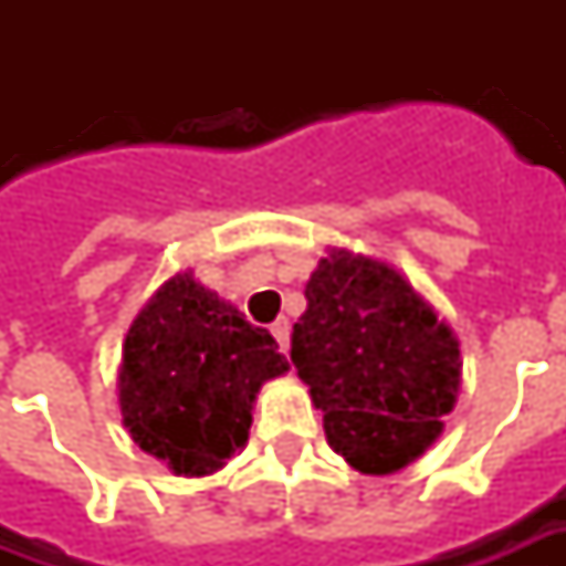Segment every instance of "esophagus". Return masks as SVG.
<instances>
[{
	"label": "esophagus",
	"mask_w": 566,
	"mask_h": 566,
	"mask_svg": "<svg viewBox=\"0 0 566 566\" xmlns=\"http://www.w3.org/2000/svg\"><path fill=\"white\" fill-rule=\"evenodd\" d=\"M270 331H272V336H275L279 348H282V352H287V343H291V321L279 318L275 324H272Z\"/></svg>",
	"instance_id": "obj_1"
}]
</instances>
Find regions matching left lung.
<instances>
[{"label":"left lung","instance_id":"1","mask_svg":"<svg viewBox=\"0 0 566 566\" xmlns=\"http://www.w3.org/2000/svg\"><path fill=\"white\" fill-rule=\"evenodd\" d=\"M291 360L336 454L391 475L424 454L461 391V343L391 263L331 248L308 275Z\"/></svg>","mask_w":566,"mask_h":566}]
</instances>
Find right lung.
Segmentation results:
<instances>
[{"instance_id":"1","label":"right lung","mask_w":566,"mask_h":566,"mask_svg":"<svg viewBox=\"0 0 566 566\" xmlns=\"http://www.w3.org/2000/svg\"><path fill=\"white\" fill-rule=\"evenodd\" d=\"M270 331L193 279L175 272L129 324L117 369L124 427L175 475L223 470L245 449L260 388L287 373Z\"/></svg>"}]
</instances>
